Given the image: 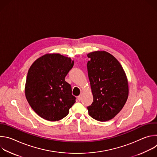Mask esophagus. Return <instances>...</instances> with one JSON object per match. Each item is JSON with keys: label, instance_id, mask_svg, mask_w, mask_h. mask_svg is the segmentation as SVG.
<instances>
[{"label": "esophagus", "instance_id": "esophagus-1", "mask_svg": "<svg viewBox=\"0 0 157 157\" xmlns=\"http://www.w3.org/2000/svg\"><path fill=\"white\" fill-rule=\"evenodd\" d=\"M81 99H82V96H81V95H79V96H78V100L79 101H80L81 100Z\"/></svg>", "mask_w": 157, "mask_h": 157}]
</instances>
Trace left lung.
<instances>
[{
    "label": "left lung",
    "mask_w": 157,
    "mask_h": 157,
    "mask_svg": "<svg viewBox=\"0 0 157 157\" xmlns=\"http://www.w3.org/2000/svg\"><path fill=\"white\" fill-rule=\"evenodd\" d=\"M88 77L93 102L87 107L89 115L101 122L113 119L124 106L128 96L125 73L119 61L105 51L87 54Z\"/></svg>",
    "instance_id": "obj_1"
}]
</instances>
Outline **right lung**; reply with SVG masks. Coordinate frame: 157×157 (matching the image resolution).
<instances>
[{"label":"right lung","instance_id":"add662e5","mask_svg":"<svg viewBox=\"0 0 157 157\" xmlns=\"http://www.w3.org/2000/svg\"><path fill=\"white\" fill-rule=\"evenodd\" d=\"M73 65L71 58L52 53L38 58L30 66L25 94L32 109L41 118L58 121L68 114L76 98L64 78Z\"/></svg>","mask_w":157,"mask_h":157}]
</instances>
